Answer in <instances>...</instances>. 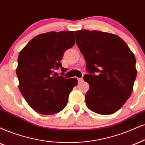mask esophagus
Returning a JSON list of instances; mask_svg holds the SVG:
<instances>
[{"label": "esophagus", "instance_id": "esophagus-1", "mask_svg": "<svg viewBox=\"0 0 145 145\" xmlns=\"http://www.w3.org/2000/svg\"><path fill=\"white\" fill-rule=\"evenodd\" d=\"M83 78H78V83H82V82H83Z\"/></svg>", "mask_w": 145, "mask_h": 145}]
</instances>
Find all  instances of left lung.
Segmentation results:
<instances>
[{
  "label": "left lung",
  "mask_w": 145,
  "mask_h": 145,
  "mask_svg": "<svg viewBox=\"0 0 145 145\" xmlns=\"http://www.w3.org/2000/svg\"><path fill=\"white\" fill-rule=\"evenodd\" d=\"M74 33L87 62L88 74L83 79L89 85L85 94L87 108L102 115L115 113L133 92L137 73L135 55L116 35L84 29Z\"/></svg>",
  "instance_id": "8db88e82"
}]
</instances>
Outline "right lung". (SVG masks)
<instances>
[{
  "instance_id": "right-lung-1",
  "label": "right lung",
  "mask_w": 145,
  "mask_h": 145,
  "mask_svg": "<svg viewBox=\"0 0 145 145\" xmlns=\"http://www.w3.org/2000/svg\"><path fill=\"white\" fill-rule=\"evenodd\" d=\"M74 44V31H50L33 37L19 53L16 69L19 90L37 113L51 115L60 112L67 105L73 87L77 85L76 78L52 74L59 68L65 71L60 60L64 52Z\"/></svg>"
}]
</instances>
